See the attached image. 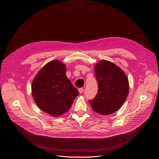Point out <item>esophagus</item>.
<instances>
[{
  "instance_id": "obj_1",
  "label": "esophagus",
  "mask_w": 159,
  "mask_h": 159,
  "mask_svg": "<svg viewBox=\"0 0 159 159\" xmlns=\"http://www.w3.org/2000/svg\"><path fill=\"white\" fill-rule=\"evenodd\" d=\"M79 92L80 93H83V92H84V88H79Z\"/></svg>"
}]
</instances>
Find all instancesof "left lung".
<instances>
[{
  "label": "left lung",
  "instance_id": "1",
  "mask_svg": "<svg viewBox=\"0 0 159 159\" xmlns=\"http://www.w3.org/2000/svg\"><path fill=\"white\" fill-rule=\"evenodd\" d=\"M98 91L89 100L92 110L108 115L116 112L125 102L129 93V80L121 69L107 60H101L95 66Z\"/></svg>",
  "mask_w": 159,
  "mask_h": 159
}]
</instances>
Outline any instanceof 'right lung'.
<instances>
[{
	"label": "right lung",
	"instance_id": "1",
	"mask_svg": "<svg viewBox=\"0 0 159 159\" xmlns=\"http://www.w3.org/2000/svg\"><path fill=\"white\" fill-rule=\"evenodd\" d=\"M66 66L52 60L39 71L32 84L33 98L41 110L60 116L70 108L79 92L67 79Z\"/></svg>",
	"mask_w": 159,
	"mask_h": 159
}]
</instances>
